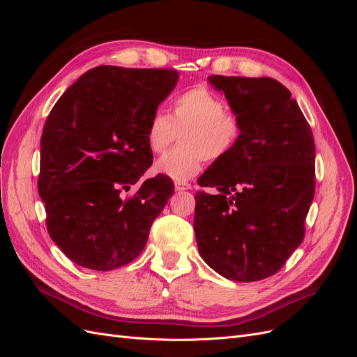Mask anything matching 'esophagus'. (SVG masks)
Segmentation results:
<instances>
[{
  "instance_id": "esophagus-1",
  "label": "esophagus",
  "mask_w": 357,
  "mask_h": 357,
  "mask_svg": "<svg viewBox=\"0 0 357 357\" xmlns=\"http://www.w3.org/2000/svg\"><path fill=\"white\" fill-rule=\"evenodd\" d=\"M174 188L177 192H183V190H189L192 186L189 185V183H183V181H176L174 183Z\"/></svg>"
}]
</instances>
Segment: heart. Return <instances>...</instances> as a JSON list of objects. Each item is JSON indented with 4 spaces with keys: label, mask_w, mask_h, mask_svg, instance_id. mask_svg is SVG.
<instances>
[{
    "label": "heart",
    "mask_w": 357,
    "mask_h": 357,
    "mask_svg": "<svg viewBox=\"0 0 357 357\" xmlns=\"http://www.w3.org/2000/svg\"><path fill=\"white\" fill-rule=\"evenodd\" d=\"M180 134V147L162 156L155 171L176 181L195 177L204 159L219 160L228 155L241 134V123L234 113L225 110V102L207 86L178 93L171 107V116L156 110L149 119L146 142L150 152L164 153Z\"/></svg>",
    "instance_id": "obj_1"
}]
</instances>
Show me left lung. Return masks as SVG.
Masks as SVG:
<instances>
[{
  "label": "left lung",
  "mask_w": 357,
  "mask_h": 357,
  "mask_svg": "<svg viewBox=\"0 0 357 357\" xmlns=\"http://www.w3.org/2000/svg\"><path fill=\"white\" fill-rule=\"evenodd\" d=\"M241 123L238 142L198 185L193 229L205 264L234 282L280 271L304 240L314 198L311 128L284 86L269 77L210 75Z\"/></svg>",
  "instance_id": "obj_1"
}]
</instances>
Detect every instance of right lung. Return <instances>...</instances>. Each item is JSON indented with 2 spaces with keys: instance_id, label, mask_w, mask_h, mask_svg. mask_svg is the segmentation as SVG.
<instances>
[{
  "instance_id": "obj_1",
  "label": "right lung",
  "mask_w": 357,
  "mask_h": 357,
  "mask_svg": "<svg viewBox=\"0 0 357 357\" xmlns=\"http://www.w3.org/2000/svg\"><path fill=\"white\" fill-rule=\"evenodd\" d=\"M177 79L176 70L95 67L47 116L38 193L50 238L74 264L112 271L143 252L174 183L158 174L132 198L122 199L121 193L152 165L149 119Z\"/></svg>"
}]
</instances>
